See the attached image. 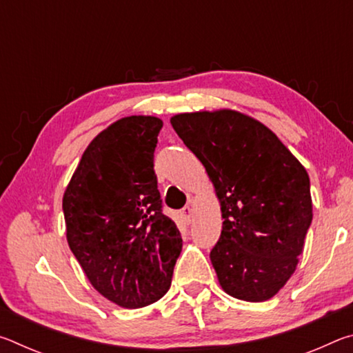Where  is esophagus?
<instances>
[{
    "label": "esophagus",
    "instance_id": "obj_1",
    "mask_svg": "<svg viewBox=\"0 0 353 353\" xmlns=\"http://www.w3.org/2000/svg\"><path fill=\"white\" fill-rule=\"evenodd\" d=\"M179 214H181V219L183 221V223H190V221H191V208L187 205V207H183L182 208V210H181V213H179Z\"/></svg>",
    "mask_w": 353,
    "mask_h": 353
}]
</instances>
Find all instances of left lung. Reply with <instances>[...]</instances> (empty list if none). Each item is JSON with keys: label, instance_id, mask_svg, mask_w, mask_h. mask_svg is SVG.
Listing matches in <instances>:
<instances>
[{"label": "left lung", "instance_id": "left-lung-1", "mask_svg": "<svg viewBox=\"0 0 353 353\" xmlns=\"http://www.w3.org/2000/svg\"><path fill=\"white\" fill-rule=\"evenodd\" d=\"M171 124L219 199L223 230L210 260L221 288L268 301L294 274L312 224L307 170L271 129L236 110L179 113Z\"/></svg>", "mask_w": 353, "mask_h": 353}]
</instances>
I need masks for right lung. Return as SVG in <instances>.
I'll return each mask as SVG.
<instances>
[{"instance_id":"obj_1","label":"right lung","mask_w":353,"mask_h":353,"mask_svg":"<svg viewBox=\"0 0 353 353\" xmlns=\"http://www.w3.org/2000/svg\"><path fill=\"white\" fill-rule=\"evenodd\" d=\"M162 126L160 118L145 115L110 124L83 151L63 193L71 252L93 288L124 308L163 297L182 250L154 172Z\"/></svg>"}]
</instances>
